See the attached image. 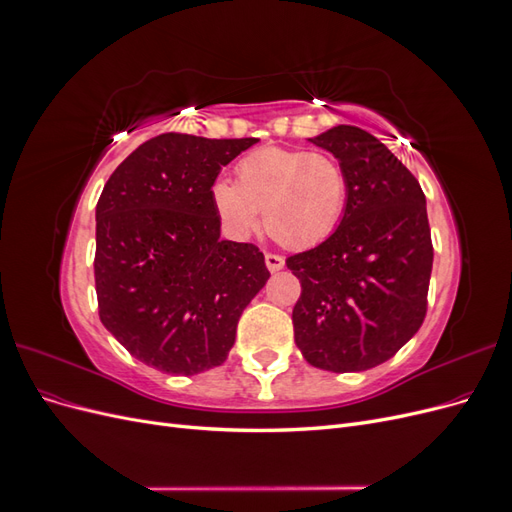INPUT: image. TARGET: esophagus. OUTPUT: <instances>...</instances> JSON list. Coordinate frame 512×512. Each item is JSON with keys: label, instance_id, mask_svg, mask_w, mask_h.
Listing matches in <instances>:
<instances>
[{"label": "esophagus", "instance_id": "esophagus-1", "mask_svg": "<svg viewBox=\"0 0 512 512\" xmlns=\"http://www.w3.org/2000/svg\"><path fill=\"white\" fill-rule=\"evenodd\" d=\"M265 262H267V269H269L271 273L284 269V258L277 256V254H267V256H265Z\"/></svg>", "mask_w": 512, "mask_h": 512}]
</instances>
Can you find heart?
Wrapping results in <instances>:
<instances>
[{"mask_svg":"<svg viewBox=\"0 0 512 512\" xmlns=\"http://www.w3.org/2000/svg\"><path fill=\"white\" fill-rule=\"evenodd\" d=\"M237 185L215 181L213 205L237 237L258 226L290 250L331 237L348 205V175L337 158L320 151L262 147L237 164Z\"/></svg>","mask_w":512,"mask_h":512,"instance_id":"1","label":"heart"}]
</instances>
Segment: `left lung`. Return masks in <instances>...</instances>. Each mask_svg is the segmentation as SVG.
<instances>
[{
	"label": "left lung",
	"instance_id": "1",
	"mask_svg": "<svg viewBox=\"0 0 512 512\" xmlns=\"http://www.w3.org/2000/svg\"><path fill=\"white\" fill-rule=\"evenodd\" d=\"M331 151L348 175V205L333 235L294 254L299 277L294 342L318 369L376 367L421 329L433 265L425 194L376 136L335 126L307 138Z\"/></svg>",
	"mask_w": 512,
	"mask_h": 512
}]
</instances>
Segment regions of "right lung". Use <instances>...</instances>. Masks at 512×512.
Here are the masks:
<instances>
[{"mask_svg":"<svg viewBox=\"0 0 512 512\" xmlns=\"http://www.w3.org/2000/svg\"><path fill=\"white\" fill-rule=\"evenodd\" d=\"M258 138L168 132L134 149L96 207L100 320L134 359L170 376L218 367L269 280L252 243L220 239L211 188Z\"/></svg>","mask_w":512,"mask_h":512,"instance_id":"add662e5","label":"right lung"}]
</instances>
